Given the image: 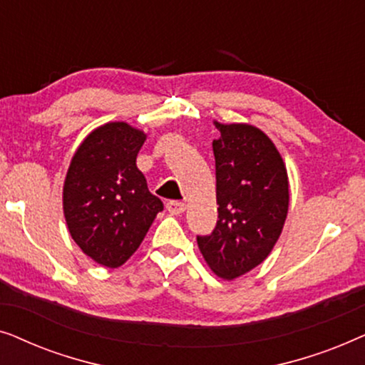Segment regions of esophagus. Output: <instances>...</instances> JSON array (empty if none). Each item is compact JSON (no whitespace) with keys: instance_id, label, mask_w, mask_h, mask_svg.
Here are the masks:
<instances>
[{"instance_id":"34e87169","label":"esophagus","mask_w":365,"mask_h":365,"mask_svg":"<svg viewBox=\"0 0 365 365\" xmlns=\"http://www.w3.org/2000/svg\"><path fill=\"white\" fill-rule=\"evenodd\" d=\"M168 211L174 214V216H179V214H182L184 211H186V204L181 202V201H169L166 204Z\"/></svg>"}]
</instances>
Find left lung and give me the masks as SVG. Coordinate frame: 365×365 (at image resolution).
<instances>
[{
    "label": "left lung",
    "mask_w": 365,
    "mask_h": 365,
    "mask_svg": "<svg viewBox=\"0 0 365 365\" xmlns=\"http://www.w3.org/2000/svg\"><path fill=\"white\" fill-rule=\"evenodd\" d=\"M217 224L197 236L204 261L216 276L234 281L266 257L281 236L289 211V178L281 153L261 129L214 121Z\"/></svg>",
    "instance_id": "8db88e82"
}]
</instances>
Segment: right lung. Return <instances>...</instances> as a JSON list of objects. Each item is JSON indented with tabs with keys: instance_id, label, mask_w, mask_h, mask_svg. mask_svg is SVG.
<instances>
[{
	"instance_id": "1",
	"label": "right lung",
	"mask_w": 365,
	"mask_h": 365,
	"mask_svg": "<svg viewBox=\"0 0 365 365\" xmlns=\"http://www.w3.org/2000/svg\"><path fill=\"white\" fill-rule=\"evenodd\" d=\"M148 134L124 121L93 129L69 163L63 212L79 249L104 267L123 266L163 211L136 166Z\"/></svg>"
}]
</instances>
